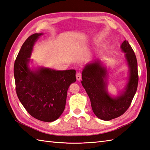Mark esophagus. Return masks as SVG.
Here are the masks:
<instances>
[{"mask_svg": "<svg viewBox=\"0 0 150 150\" xmlns=\"http://www.w3.org/2000/svg\"><path fill=\"white\" fill-rule=\"evenodd\" d=\"M76 78L77 80H80L82 79V74H80V73H77V74H76Z\"/></svg>", "mask_w": 150, "mask_h": 150, "instance_id": "1", "label": "esophagus"}]
</instances>
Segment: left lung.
I'll list each match as a JSON object with an SVG mask.
<instances>
[{
    "mask_svg": "<svg viewBox=\"0 0 150 150\" xmlns=\"http://www.w3.org/2000/svg\"><path fill=\"white\" fill-rule=\"evenodd\" d=\"M129 68L128 78L124 87L116 96L109 94L108 71L101 60L96 59L86 64L82 71V85L89 97L92 109L96 116L108 121L124 114L130 105L138 84L137 63L135 54L127 40L120 45Z\"/></svg>",
    "mask_w": 150,
    "mask_h": 150,
    "instance_id": "1",
    "label": "left lung"
}]
</instances>
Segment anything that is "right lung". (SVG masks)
Segmentation results:
<instances>
[{
    "label": "right lung",
    "mask_w": 150,
    "mask_h": 150,
    "mask_svg": "<svg viewBox=\"0 0 150 150\" xmlns=\"http://www.w3.org/2000/svg\"><path fill=\"white\" fill-rule=\"evenodd\" d=\"M42 35L34 33L22 45L14 63V75L17 96L28 113L40 121L51 122L63 112L68 88L76 81V71L29 67L34 45Z\"/></svg>",
    "instance_id": "1"
}]
</instances>
